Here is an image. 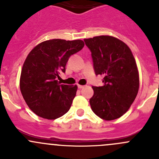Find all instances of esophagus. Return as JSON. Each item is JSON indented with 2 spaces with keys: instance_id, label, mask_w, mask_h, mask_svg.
<instances>
[{
  "instance_id": "34e87169",
  "label": "esophagus",
  "mask_w": 159,
  "mask_h": 159,
  "mask_svg": "<svg viewBox=\"0 0 159 159\" xmlns=\"http://www.w3.org/2000/svg\"><path fill=\"white\" fill-rule=\"evenodd\" d=\"M78 89H83V88H84V85H81V84H78Z\"/></svg>"
}]
</instances>
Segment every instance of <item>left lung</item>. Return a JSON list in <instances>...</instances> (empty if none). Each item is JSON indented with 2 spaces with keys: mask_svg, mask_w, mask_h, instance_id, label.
Instances as JSON below:
<instances>
[{
  "mask_svg": "<svg viewBox=\"0 0 159 159\" xmlns=\"http://www.w3.org/2000/svg\"><path fill=\"white\" fill-rule=\"evenodd\" d=\"M92 56L95 75H103L104 85L94 87L89 102L93 112L106 121L128 111L139 89V74L129 46L121 40L101 35L84 39Z\"/></svg>",
  "mask_w": 159,
  "mask_h": 159,
  "instance_id": "1",
  "label": "left lung"
}]
</instances>
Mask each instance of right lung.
<instances>
[{
    "mask_svg": "<svg viewBox=\"0 0 159 159\" xmlns=\"http://www.w3.org/2000/svg\"><path fill=\"white\" fill-rule=\"evenodd\" d=\"M81 40L52 39L35 46L21 69L20 89L29 108L43 118L54 120L66 114L76 95L77 85L60 84L57 78L70 55L83 48Z\"/></svg>",
    "mask_w": 159,
    "mask_h": 159,
    "instance_id": "obj_1",
    "label": "right lung"
}]
</instances>
